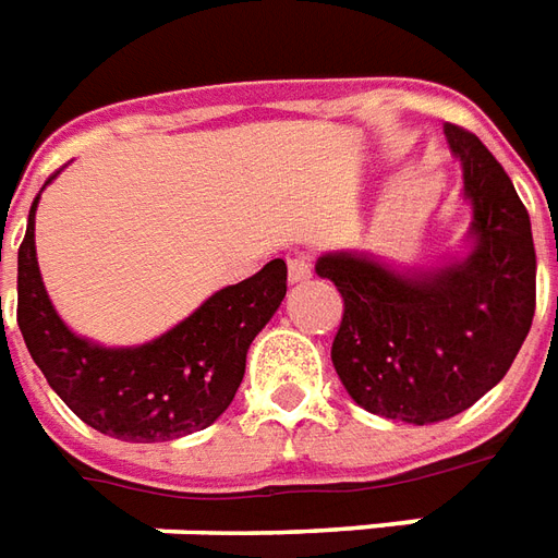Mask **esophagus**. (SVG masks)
Returning a JSON list of instances; mask_svg holds the SVG:
<instances>
[{
	"label": "esophagus",
	"mask_w": 558,
	"mask_h": 558,
	"mask_svg": "<svg viewBox=\"0 0 558 558\" xmlns=\"http://www.w3.org/2000/svg\"><path fill=\"white\" fill-rule=\"evenodd\" d=\"M313 275V257L311 254H292L290 257V280L292 283H299V280H307Z\"/></svg>",
	"instance_id": "obj_1"
}]
</instances>
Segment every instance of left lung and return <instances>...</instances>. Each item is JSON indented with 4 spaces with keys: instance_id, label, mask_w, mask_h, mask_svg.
Returning a JSON list of instances; mask_svg holds the SVG:
<instances>
[{
    "instance_id": "obj_1",
    "label": "left lung",
    "mask_w": 558,
    "mask_h": 558,
    "mask_svg": "<svg viewBox=\"0 0 558 558\" xmlns=\"http://www.w3.org/2000/svg\"><path fill=\"white\" fill-rule=\"evenodd\" d=\"M473 204V254L432 275H399L357 254L316 263L342 295L333 369L369 414L414 426L468 411L509 373L535 316L526 206L494 153L447 123Z\"/></svg>"
}]
</instances>
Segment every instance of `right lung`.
<instances>
[{"label": "right lung", "instance_id": "1", "mask_svg": "<svg viewBox=\"0 0 558 558\" xmlns=\"http://www.w3.org/2000/svg\"><path fill=\"white\" fill-rule=\"evenodd\" d=\"M283 295L287 263L271 259L254 278L206 299L159 340L106 349L76 337L52 311L37 271L32 218L16 254V322L32 361L82 423L132 444L174 440L216 423L242 384L247 345Z\"/></svg>", "mask_w": 558, "mask_h": 558}]
</instances>
